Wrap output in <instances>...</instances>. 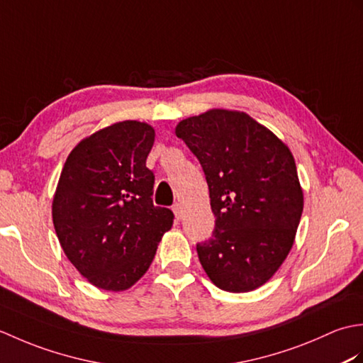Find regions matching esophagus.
Wrapping results in <instances>:
<instances>
[{"mask_svg": "<svg viewBox=\"0 0 363 363\" xmlns=\"http://www.w3.org/2000/svg\"><path fill=\"white\" fill-rule=\"evenodd\" d=\"M173 212H174L176 220H181L182 218V206L179 203L173 204Z\"/></svg>", "mask_w": 363, "mask_h": 363, "instance_id": "obj_1", "label": "esophagus"}]
</instances>
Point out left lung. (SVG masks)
Here are the masks:
<instances>
[{
  "label": "left lung",
  "instance_id": "left-lung-1",
  "mask_svg": "<svg viewBox=\"0 0 363 363\" xmlns=\"http://www.w3.org/2000/svg\"><path fill=\"white\" fill-rule=\"evenodd\" d=\"M209 186L215 229L196 245L218 289L243 293L272 277L290 252L304 198L287 145L248 113L212 109L176 126Z\"/></svg>",
  "mask_w": 363,
  "mask_h": 363
}]
</instances>
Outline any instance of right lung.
Returning <instances> with one entry per match:
<instances>
[{
  "mask_svg": "<svg viewBox=\"0 0 363 363\" xmlns=\"http://www.w3.org/2000/svg\"><path fill=\"white\" fill-rule=\"evenodd\" d=\"M154 135L146 123H115L76 145L60 173L54 229L68 260L98 289L134 285L173 225V212L151 198Z\"/></svg>",
  "mask_w": 363,
  "mask_h": 363,
  "instance_id": "obj_1",
  "label": "right lung"
}]
</instances>
